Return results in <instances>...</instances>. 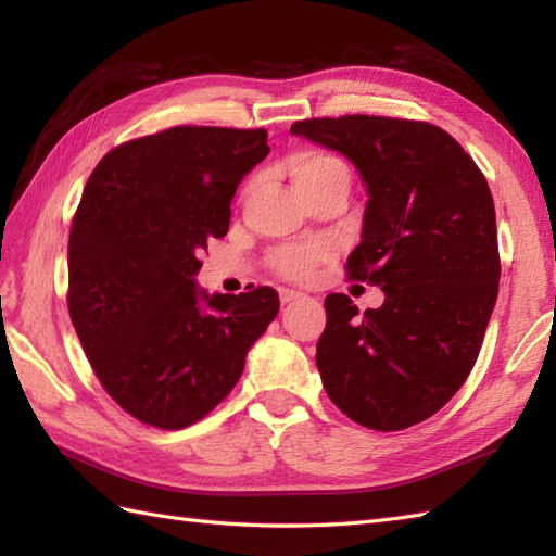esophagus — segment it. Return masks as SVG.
Masks as SVG:
<instances>
[{"label":"esophagus","instance_id":"obj_1","mask_svg":"<svg viewBox=\"0 0 556 556\" xmlns=\"http://www.w3.org/2000/svg\"><path fill=\"white\" fill-rule=\"evenodd\" d=\"M303 296H305V293H301L296 289H279V301L281 303H293V301H299Z\"/></svg>","mask_w":556,"mask_h":556}]
</instances>
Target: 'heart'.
<instances>
[{
  "mask_svg": "<svg viewBox=\"0 0 556 556\" xmlns=\"http://www.w3.org/2000/svg\"><path fill=\"white\" fill-rule=\"evenodd\" d=\"M289 172L296 191L299 188H311V186H320L329 181L349 184L346 164L323 150L296 152V155L289 160ZM325 255H327V248L320 243L291 245L277 251L275 257H271V265H275L279 275L287 279H308L313 267L320 263Z\"/></svg>",
  "mask_w": 556,
  "mask_h": 556,
  "instance_id": "1",
  "label": "heart"
}]
</instances>
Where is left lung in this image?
<instances>
[{"label": "left lung", "instance_id": "obj_1", "mask_svg": "<svg viewBox=\"0 0 556 556\" xmlns=\"http://www.w3.org/2000/svg\"><path fill=\"white\" fill-rule=\"evenodd\" d=\"M344 155L368 193L349 275L384 291L380 308L325 299L317 341L325 392L370 430H404L466 382L500 291L497 217L485 176L442 128L389 116L291 126Z\"/></svg>", "mask_w": 556, "mask_h": 556}]
</instances>
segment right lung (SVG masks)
Instances as JSON below:
<instances>
[{
  "label": "right lung",
  "mask_w": 556,
  "mask_h": 556,
  "mask_svg": "<svg viewBox=\"0 0 556 556\" xmlns=\"http://www.w3.org/2000/svg\"><path fill=\"white\" fill-rule=\"evenodd\" d=\"M267 131L176 126L114 148L83 188L68 233V315L108 394L181 430L227 396L279 313L275 289L207 293L195 275L229 229Z\"/></svg>",
  "instance_id": "add662e5"
}]
</instances>
